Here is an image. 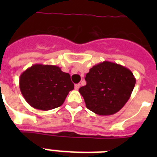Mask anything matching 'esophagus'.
<instances>
[{
    "mask_svg": "<svg viewBox=\"0 0 157 157\" xmlns=\"http://www.w3.org/2000/svg\"><path fill=\"white\" fill-rule=\"evenodd\" d=\"M80 86H81V85H80L79 83H78V84H75V89L78 90L80 88Z\"/></svg>",
    "mask_w": 157,
    "mask_h": 157,
    "instance_id": "34e87169",
    "label": "esophagus"
}]
</instances>
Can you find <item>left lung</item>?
Instances as JSON below:
<instances>
[{
  "mask_svg": "<svg viewBox=\"0 0 157 157\" xmlns=\"http://www.w3.org/2000/svg\"><path fill=\"white\" fill-rule=\"evenodd\" d=\"M85 79L86 85L78 91L87 109L100 116L119 112L130 98L136 83L130 69L109 61L94 65Z\"/></svg>",
  "mask_w": 157,
  "mask_h": 157,
  "instance_id": "8db88e82",
  "label": "left lung"
}]
</instances>
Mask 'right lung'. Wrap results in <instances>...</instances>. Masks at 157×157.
<instances>
[{"label":"right lung","mask_w":157,"mask_h":157,"mask_svg":"<svg viewBox=\"0 0 157 157\" xmlns=\"http://www.w3.org/2000/svg\"><path fill=\"white\" fill-rule=\"evenodd\" d=\"M19 88L30 106L48 111L63 105L74 84L59 67L34 64L20 75Z\"/></svg>","instance_id":"right-lung-1"}]
</instances>
